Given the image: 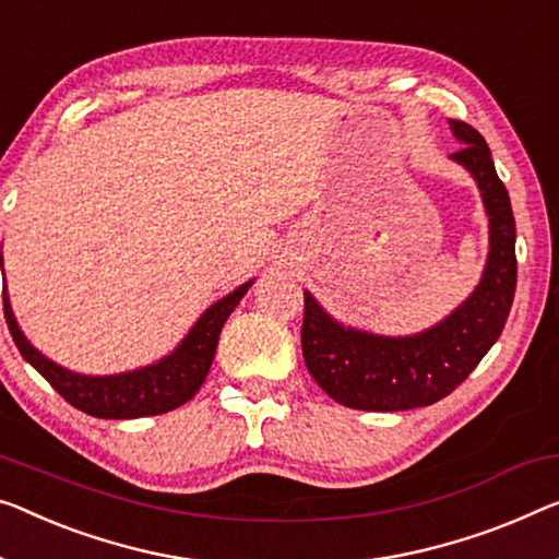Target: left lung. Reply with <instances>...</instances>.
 I'll list each match as a JSON object with an SVG mask.
<instances>
[{
  "label": "left lung",
  "mask_w": 559,
  "mask_h": 559,
  "mask_svg": "<svg viewBox=\"0 0 559 559\" xmlns=\"http://www.w3.org/2000/svg\"><path fill=\"white\" fill-rule=\"evenodd\" d=\"M462 147L452 153L474 175L489 215V258L477 290L439 323L406 338L338 326L304 294L301 348L306 369L333 402L361 412L429 406L462 384L502 333L518 286L514 215L492 153L472 124L452 120Z\"/></svg>",
  "instance_id": "obj_1"
}]
</instances>
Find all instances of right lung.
Segmentation results:
<instances>
[{
  "mask_svg": "<svg viewBox=\"0 0 559 559\" xmlns=\"http://www.w3.org/2000/svg\"><path fill=\"white\" fill-rule=\"evenodd\" d=\"M248 286H251V283H243V286L233 290V294L207 308V311L200 316L193 331L188 333L186 341L175 348L168 359L145 366V369L140 371L120 373V377H80V373L67 371L62 366L45 359V356L22 336L20 326H16L7 290L2 294V301L7 326H10L14 344L24 356V361L35 366L41 377L49 381V386H52L67 404H72L74 409L85 412L90 416H97V419H138V416L173 412L195 396V391L205 381L207 369H211L213 364L223 323H226L233 308L238 306L240 298H243Z\"/></svg>",
  "mask_w": 559,
  "mask_h": 559,
  "instance_id": "obj_1",
  "label": "right lung"
}]
</instances>
